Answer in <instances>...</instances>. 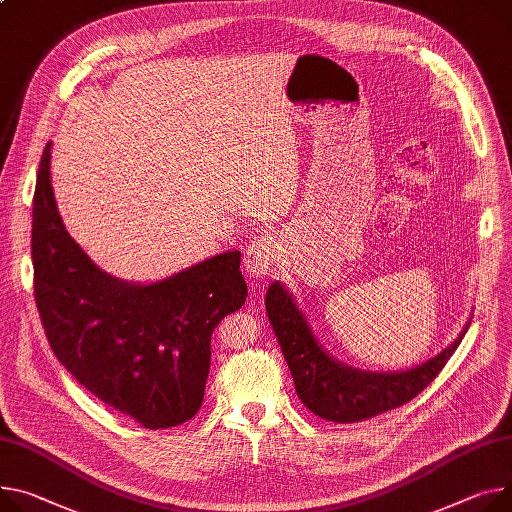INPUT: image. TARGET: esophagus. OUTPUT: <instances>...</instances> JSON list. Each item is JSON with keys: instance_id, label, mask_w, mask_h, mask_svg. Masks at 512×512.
I'll list each match as a JSON object with an SVG mask.
<instances>
[{"instance_id": "34e87169", "label": "esophagus", "mask_w": 512, "mask_h": 512, "mask_svg": "<svg viewBox=\"0 0 512 512\" xmlns=\"http://www.w3.org/2000/svg\"><path fill=\"white\" fill-rule=\"evenodd\" d=\"M279 246L270 235L252 240L244 250V268L250 279H262L277 266Z\"/></svg>"}]
</instances>
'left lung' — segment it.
Wrapping results in <instances>:
<instances>
[{"instance_id":"obj_1","label":"left lung","mask_w":512,"mask_h":512,"mask_svg":"<svg viewBox=\"0 0 512 512\" xmlns=\"http://www.w3.org/2000/svg\"><path fill=\"white\" fill-rule=\"evenodd\" d=\"M266 313L291 369L299 400L316 416L340 424L373 418L416 398L441 373L467 332L463 328L451 346L414 369L369 373L352 369L330 355L281 283L268 287Z\"/></svg>"}]
</instances>
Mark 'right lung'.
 Returning a JSON list of instances; mask_svg holds the SVG:
<instances>
[{
	"instance_id": "1",
	"label": "right lung",
	"mask_w": 512,
	"mask_h": 512,
	"mask_svg": "<svg viewBox=\"0 0 512 512\" xmlns=\"http://www.w3.org/2000/svg\"><path fill=\"white\" fill-rule=\"evenodd\" d=\"M51 143L32 209L34 299L59 363L94 396L145 428L203 406L211 336L248 297L240 250L135 285L102 272L67 233L51 186Z\"/></svg>"
}]
</instances>
